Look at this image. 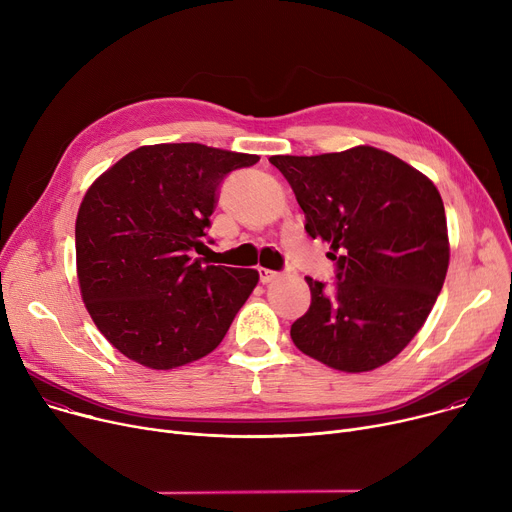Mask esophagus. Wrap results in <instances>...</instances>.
<instances>
[{"label":"esophagus","mask_w":512,"mask_h":512,"mask_svg":"<svg viewBox=\"0 0 512 512\" xmlns=\"http://www.w3.org/2000/svg\"><path fill=\"white\" fill-rule=\"evenodd\" d=\"M258 274H260V283L262 285L272 283L274 279H279V272L277 270H270V268H258Z\"/></svg>","instance_id":"1"}]
</instances>
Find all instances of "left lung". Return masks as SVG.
I'll use <instances>...</instances> for the list:
<instances>
[{"mask_svg": "<svg viewBox=\"0 0 512 512\" xmlns=\"http://www.w3.org/2000/svg\"><path fill=\"white\" fill-rule=\"evenodd\" d=\"M330 244L336 289L305 277L311 305L291 326L303 355L365 373L396 359L435 305L449 268L443 199L422 172L371 145L322 155H272Z\"/></svg>", "mask_w": 512, "mask_h": 512, "instance_id": "8db88e82", "label": "left lung"}]
</instances>
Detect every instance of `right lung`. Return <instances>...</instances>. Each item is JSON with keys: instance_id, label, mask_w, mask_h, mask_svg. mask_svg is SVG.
<instances>
[{"instance_id": "1", "label": "right lung", "mask_w": 512, "mask_h": 512, "mask_svg": "<svg viewBox=\"0 0 512 512\" xmlns=\"http://www.w3.org/2000/svg\"><path fill=\"white\" fill-rule=\"evenodd\" d=\"M260 160L201 143L143 145L98 176L75 219L82 299L96 328L147 369L213 352L258 285V270L194 258L221 180Z\"/></svg>"}]
</instances>
